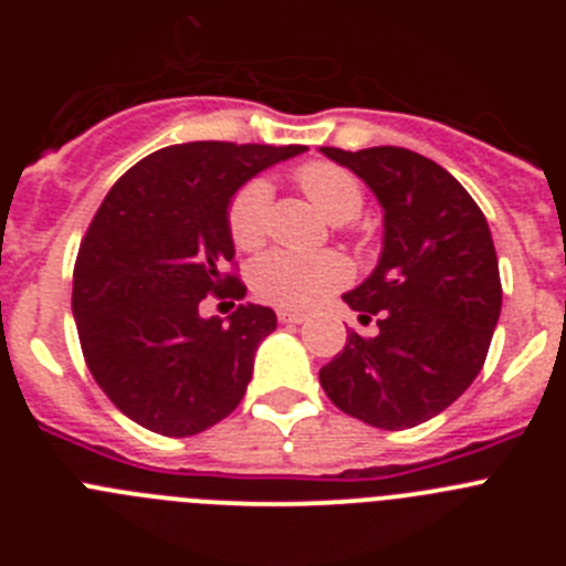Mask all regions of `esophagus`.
Instances as JSON below:
<instances>
[{
    "instance_id": "esophagus-1",
    "label": "esophagus",
    "mask_w": 566,
    "mask_h": 566,
    "mask_svg": "<svg viewBox=\"0 0 566 566\" xmlns=\"http://www.w3.org/2000/svg\"><path fill=\"white\" fill-rule=\"evenodd\" d=\"M277 319H280V323H292V326H297V323H303V319H306V314L289 312V308H280Z\"/></svg>"
}]
</instances>
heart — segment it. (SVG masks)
<instances>
[{
	"label": "heart",
	"instance_id": "obj_1",
	"mask_svg": "<svg viewBox=\"0 0 566 566\" xmlns=\"http://www.w3.org/2000/svg\"><path fill=\"white\" fill-rule=\"evenodd\" d=\"M300 189L308 201L326 214L328 221H354L365 203L363 184L348 169L328 161L303 164L297 169ZM269 212H272V184L266 178H254L232 198L229 207V234L234 247L252 249L263 247L269 234ZM352 277V269L339 254H292L269 252L258 260L249 272L254 294L272 306L306 312L317 303L343 289Z\"/></svg>",
	"mask_w": 566,
	"mask_h": 566
}]
</instances>
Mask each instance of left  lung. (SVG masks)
I'll use <instances>...</instances> for the list:
<instances>
[{
    "mask_svg": "<svg viewBox=\"0 0 566 566\" xmlns=\"http://www.w3.org/2000/svg\"><path fill=\"white\" fill-rule=\"evenodd\" d=\"M368 184L382 207V254L343 294L377 337L348 334L319 368L339 411L382 431L442 413L482 371L502 312V280L482 209L448 169L402 147H319Z\"/></svg>",
    "mask_w": 566,
    "mask_h": 566,
    "instance_id": "left-lung-1",
    "label": "left lung"
}]
</instances>
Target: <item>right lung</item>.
Segmentation results:
<instances>
[{
    "instance_id": "right-lung-1",
    "label": "right lung",
    "mask_w": 566,
    "mask_h": 566,
    "mask_svg": "<svg viewBox=\"0 0 566 566\" xmlns=\"http://www.w3.org/2000/svg\"><path fill=\"white\" fill-rule=\"evenodd\" d=\"M303 149L175 144L127 169L98 207L73 269V317L98 388L147 431L195 437L247 394L254 352L277 317L254 303L229 323L198 308L207 294H247L227 272L234 192Z\"/></svg>"
}]
</instances>
